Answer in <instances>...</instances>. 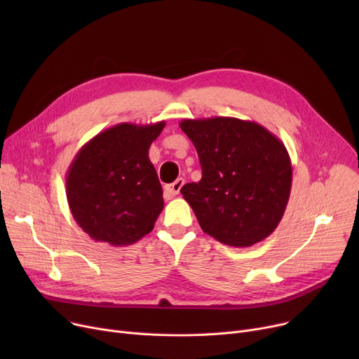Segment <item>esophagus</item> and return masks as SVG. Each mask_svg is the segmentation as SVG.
<instances>
[{"mask_svg":"<svg viewBox=\"0 0 359 359\" xmlns=\"http://www.w3.org/2000/svg\"><path fill=\"white\" fill-rule=\"evenodd\" d=\"M183 184H184V180H183L182 177H179L177 180H175L173 183L167 184L165 189H164V198H165V199H172L173 196H176V195L180 192Z\"/></svg>","mask_w":359,"mask_h":359,"instance_id":"1","label":"esophagus"}]
</instances>
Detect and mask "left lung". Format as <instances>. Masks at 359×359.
Wrapping results in <instances>:
<instances>
[{
  "label": "left lung",
  "mask_w": 359,
  "mask_h": 359,
  "mask_svg": "<svg viewBox=\"0 0 359 359\" xmlns=\"http://www.w3.org/2000/svg\"><path fill=\"white\" fill-rule=\"evenodd\" d=\"M202 167L198 183L180 192L201 229L222 244L250 248L271 236L291 194L288 151L262 125L237 118L183 119Z\"/></svg>",
  "instance_id": "obj_1"
}]
</instances>
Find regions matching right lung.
Instances as JSON below:
<instances>
[{
    "label": "right lung",
    "mask_w": 359,
    "mask_h": 359,
    "mask_svg": "<svg viewBox=\"0 0 359 359\" xmlns=\"http://www.w3.org/2000/svg\"><path fill=\"white\" fill-rule=\"evenodd\" d=\"M164 126V121L115 125L74 157L67 199L74 219L93 240L129 246L154 229L164 201L148 149Z\"/></svg>",
    "instance_id": "right-lung-1"
}]
</instances>
